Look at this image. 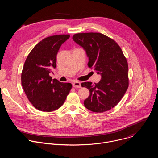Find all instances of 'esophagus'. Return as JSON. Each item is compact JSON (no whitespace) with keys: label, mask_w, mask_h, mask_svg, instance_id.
<instances>
[{"label":"esophagus","mask_w":158,"mask_h":158,"mask_svg":"<svg viewBox=\"0 0 158 158\" xmlns=\"http://www.w3.org/2000/svg\"><path fill=\"white\" fill-rule=\"evenodd\" d=\"M73 86L74 87H77V88H80L81 87V83L77 81H75L74 82H73Z\"/></svg>","instance_id":"esophagus-1"}]
</instances>
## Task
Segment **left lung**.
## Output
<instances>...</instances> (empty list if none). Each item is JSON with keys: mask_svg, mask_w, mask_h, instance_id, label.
<instances>
[{"mask_svg": "<svg viewBox=\"0 0 158 158\" xmlns=\"http://www.w3.org/2000/svg\"><path fill=\"white\" fill-rule=\"evenodd\" d=\"M73 39L85 51L88 66L101 76L98 83L81 84L90 92L84 101L85 107L94 112L110 110L119 103L129 85L127 62L121 48L113 39L101 33H79Z\"/></svg>", "mask_w": 158, "mask_h": 158, "instance_id": "obj_1", "label": "left lung"}]
</instances>
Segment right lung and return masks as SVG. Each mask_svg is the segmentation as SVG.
Listing matches in <instances>:
<instances>
[{
	"mask_svg": "<svg viewBox=\"0 0 158 158\" xmlns=\"http://www.w3.org/2000/svg\"><path fill=\"white\" fill-rule=\"evenodd\" d=\"M69 37L63 34L44 39L26 60L21 83L28 99L38 110L51 112L59 109L72 88L71 83L60 82L49 76L51 69L56 67V56L61 45Z\"/></svg>",
	"mask_w": 158,
	"mask_h": 158,
	"instance_id": "add662e5",
	"label": "right lung"
}]
</instances>
